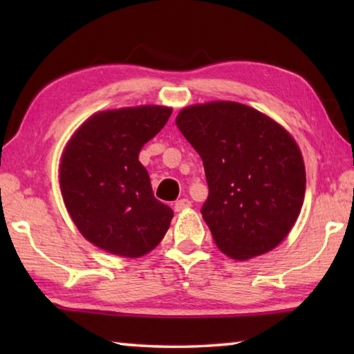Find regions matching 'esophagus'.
Instances as JSON below:
<instances>
[{"label": "esophagus", "mask_w": 354, "mask_h": 354, "mask_svg": "<svg viewBox=\"0 0 354 354\" xmlns=\"http://www.w3.org/2000/svg\"><path fill=\"white\" fill-rule=\"evenodd\" d=\"M192 206V203L187 198H183V200H178L175 203V212H183L185 209H189Z\"/></svg>", "instance_id": "esophagus-1"}]
</instances>
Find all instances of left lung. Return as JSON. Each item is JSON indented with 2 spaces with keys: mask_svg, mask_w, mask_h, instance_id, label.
I'll return each instance as SVG.
<instances>
[{
  "mask_svg": "<svg viewBox=\"0 0 354 354\" xmlns=\"http://www.w3.org/2000/svg\"><path fill=\"white\" fill-rule=\"evenodd\" d=\"M176 127L205 165L209 196L201 214L217 248L236 261L277 248L306 192L303 154L289 131L236 101L184 107Z\"/></svg>",
  "mask_w": 354,
  "mask_h": 354,
  "instance_id": "obj_1",
  "label": "left lung"
}]
</instances>
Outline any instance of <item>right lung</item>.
<instances>
[{
  "mask_svg": "<svg viewBox=\"0 0 354 354\" xmlns=\"http://www.w3.org/2000/svg\"><path fill=\"white\" fill-rule=\"evenodd\" d=\"M171 107L100 111L81 123L59 162L64 205L82 237L120 257H142L162 241L171 209L154 198L139 153L164 128Z\"/></svg>",
  "mask_w": 354,
  "mask_h": 354,
  "instance_id": "add662e5",
  "label": "right lung"
}]
</instances>
